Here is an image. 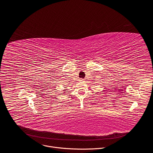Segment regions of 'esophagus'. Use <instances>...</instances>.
<instances>
[{
	"label": "esophagus",
	"mask_w": 153,
	"mask_h": 153,
	"mask_svg": "<svg viewBox=\"0 0 153 153\" xmlns=\"http://www.w3.org/2000/svg\"><path fill=\"white\" fill-rule=\"evenodd\" d=\"M83 80H84L83 79H80V81H81V82H82V81H83Z\"/></svg>",
	"instance_id": "34e87169"
}]
</instances>
